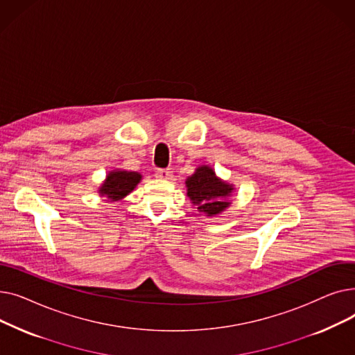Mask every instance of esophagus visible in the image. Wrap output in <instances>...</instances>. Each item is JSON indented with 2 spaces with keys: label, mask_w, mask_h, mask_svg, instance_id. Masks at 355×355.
Returning <instances> with one entry per match:
<instances>
[{
  "label": "esophagus",
  "mask_w": 355,
  "mask_h": 355,
  "mask_svg": "<svg viewBox=\"0 0 355 355\" xmlns=\"http://www.w3.org/2000/svg\"><path fill=\"white\" fill-rule=\"evenodd\" d=\"M155 177L159 180H170L173 177V173L170 170H166V168H158L155 171Z\"/></svg>",
  "instance_id": "esophagus-1"
}]
</instances>
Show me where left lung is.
I'll use <instances>...</instances> for the list:
<instances>
[{
  "label": "left lung",
  "instance_id": "left-lung-1",
  "mask_svg": "<svg viewBox=\"0 0 355 355\" xmlns=\"http://www.w3.org/2000/svg\"><path fill=\"white\" fill-rule=\"evenodd\" d=\"M185 184H187V196L197 204V210L201 213L214 216L230 204L227 197L233 191V185L218 180L210 166H198Z\"/></svg>",
  "mask_w": 355,
  "mask_h": 355
}]
</instances>
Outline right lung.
<instances>
[{
    "label": "right lung",
    "instance_id": "1",
    "mask_svg": "<svg viewBox=\"0 0 355 355\" xmlns=\"http://www.w3.org/2000/svg\"><path fill=\"white\" fill-rule=\"evenodd\" d=\"M141 181V174L134 171H114L109 173L105 184L99 193L106 196L109 200H119L128 196L135 189V185Z\"/></svg>",
    "mask_w": 355,
    "mask_h": 355
}]
</instances>
